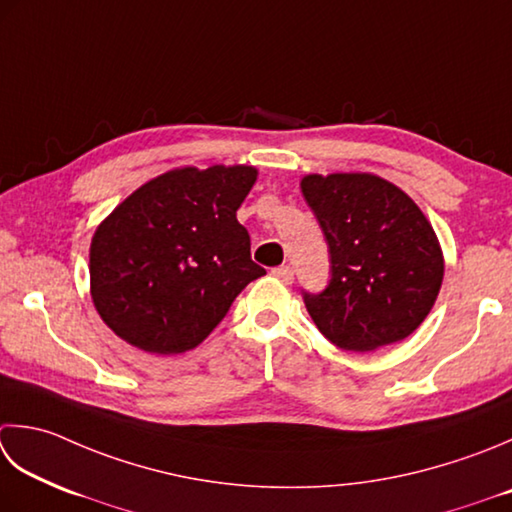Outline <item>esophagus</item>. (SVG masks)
<instances>
[{
    "mask_svg": "<svg viewBox=\"0 0 512 512\" xmlns=\"http://www.w3.org/2000/svg\"><path fill=\"white\" fill-rule=\"evenodd\" d=\"M270 275H273L275 279H279V282H282V284H290V282H293V268H290V266L273 268V270H270Z\"/></svg>",
    "mask_w": 512,
    "mask_h": 512,
    "instance_id": "obj_1",
    "label": "esophagus"
}]
</instances>
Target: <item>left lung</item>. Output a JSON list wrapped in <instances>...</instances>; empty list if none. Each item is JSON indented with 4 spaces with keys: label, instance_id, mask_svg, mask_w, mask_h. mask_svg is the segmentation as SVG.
<instances>
[{
    "label": "left lung",
    "instance_id": "8db88e82",
    "mask_svg": "<svg viewBox=\"0 0 512 512\" xmlns=\"http://www.w3.org/2000/svg\"><path fill=\"white\" fill-rule=\"evenodd\" d=\"M302 193L333 264L324 293H304L319 333L357 353L402 342L428 317L444 279L442 246L422 208L373 173H313Z\"/></svg>",
    "mask_w": 512,
    "mask_h": 512
}]
</instances>
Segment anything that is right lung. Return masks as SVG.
<instances>
[{"label":"right lung","instance_id":"add662e5","mask_svg":"<svg viewBox=\"0 0 512 512\" xmlns=\"http://www.w3.org/2000/svg\"><path fill=\"white\" fill-rule=\"evenodd\" d=\"M253 166H184L130 193L90 242V297L117 337L153 355L195 348L266 275L237 222Z\"/></svg>","mask_w":512,"mask_h":512}]
</instances>
